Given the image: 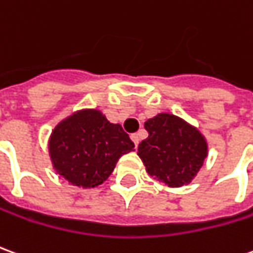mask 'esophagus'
<instances>
[{
	"instance_id": "esophagus-1",
	"label": "esophagus",
	"mask_w": 253,
	"mask_h": 253,
	"mask_svg": "<svg viewBox=\"0 0 253 253\" xmlns=\"http://www.w3.org/2000/svg\"><path fill=\"white\" fill-rule=\"evenodd\" d=\"M131 139L132 142H134V145H135V148H137L139 144V134H137V132H135V134H131Z\"/></svg>"
}]
</instances>
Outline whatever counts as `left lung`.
<instances>
[{
    "mask_svg": "<svg viewBox=\"0 0 253 253\" xmlns=\"http://www.w3.org/2000/svg\"><path fill=\"white\" fill-rule=\"evenodd\" d=\"M148 138L138 145L146 172L171 188L193 179L208 155L206 138L196 127L171 114L145 122Z\"/></svg>",
    "mask_w": 253,
    "mask_h": 253,
    "instance_id": "1",
    "label": "left lung"
}]
</instances>
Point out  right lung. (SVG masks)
Masks as SVG:
<instances>
[{"label": "right lung", "instance_id": "add662e5", "mask_svg": "<svg viewBox=\"0 0 253 253\" xmlns=\"http://www.w3.org/2000/svg\"><path fill=\"white\" fill-rule=\"evenodd\" d=\"M134 151L128 134L97 109L79 111L60 122L49 139L54 169L75 186L94 188L114 171L122 155Z\"/></svg>", "mask_w": 253, "mask_h": 253}]
</instances>
